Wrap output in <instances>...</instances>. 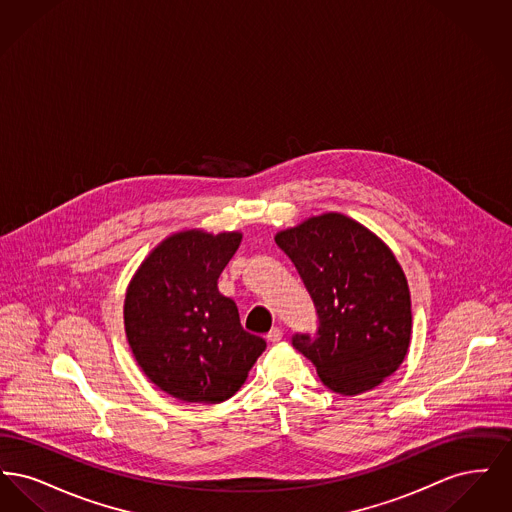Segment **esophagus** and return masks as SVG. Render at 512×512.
Returning <instances> with one entry per match:
<instances>
[{
	"instance_id": "esophagus-1",
	"label": "esophagus",
	"mask_w": 512,
	"mask_h": 512,
	"mask_svg": "<svg viewBox=\"0 0 512 512\" xmlns=\"http://www.w3.org/2000/svg\"><path fill=\"white\" fill-rule=\"evenodd\" d=\"M282 330L280 328H272L270 332L267 334V340L270 341V343H278V341L282 340Z\"/></svg>"
}]
</instances>
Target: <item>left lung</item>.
Listing matches in <instances>:
<instances>
[{"label": "left lung", "instance_id": "8db88e82", "mask_svg": "<svg viewBox=\"0 0 512 512\" xmlns=\"http://www.w3.org/2000/svg\"><path fill=\"white\" fill-rule=\"evenodd\" d=\"M274 240L317 311V332L293 334V347L336 393L376 388L403 363L413 328L407 278L393 253L338 213L305 220Z\"/></svg>", "mask_w": 512, "mask_h": 512}]
</instances>
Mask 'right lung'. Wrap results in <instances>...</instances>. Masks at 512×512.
<instances>
[{
  "label": "right lung",
  "mask_w": 512,
  "mask_h": 512,
  "mask_svg": "<svg viewBox=\"0 0 512 512\" xmlns=\"http://www.w3.org/2000/svg\"><path fill=\"white\" fill-rule=\"evenodd\" d=\"M242 234H174L138 268L124 301L130 349L147 378L172 397L215 405L242 388L267 341L245 332L220 295V272Z\"/></svg>",
  "instance_id": "1"
}]
</instances>
